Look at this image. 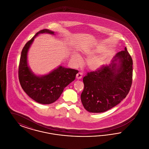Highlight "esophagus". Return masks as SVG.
<instances>
[{"instance_id":"1","label":"esophagus","mask_w":149,"mask_h":149,"mask_svg":"<svg viewBox=\"0 0 149 149\" xmlns=\"http://www.w3.org/2000/svg\"><path fill=\"white\" fill-rule=\"evenodd\" d=\"M82 77H83V74H82L81 72H78V74H77V75H76V78L77 79H81L82 78Z\"/></svg>"}]
</instances>
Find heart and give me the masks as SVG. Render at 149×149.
<instances>
[{
    "instance_id": "obj_1",
    "label": "heart",
    "mask_w": 149,
    "mask_h": 149,
    "mask_svg": "<svg viewBox=\"0 0 149 149\" xmlns=\"http://www.w3.org/2000/svg\"><path fill=\"white\" fill-rule=\"evenodd\" d=\"M99 49H95L86 51L85 54L88 56H92L99 52ZM71 60L76 65L81 63V59L77 54H73L71 55ZM107 55L105 53H101L96 55L91 56L86 61V64L89 68L93 70H96L102 68L106 60Z\"/></svg>"
}]
</instances>
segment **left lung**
Returning <instances> with one entry per match:
<instances>
[{
    "label": "left lung",
    "instance_id": "obj_1",
    "mask_svg": "<svg viewBox=\"0 0 149 149\" xmlns=\"http://www.w3.org/2000/svg\"><path fill=\"white\" fill-rule=\"evenodd\" d=\"M132 65L125 47L116 55L109 66L87 72L80 97L85 109L92 113L104 112L125 98L132 83Z\"/></svg>",
    "mask_w": 149,
    "mask_h": 149
}]
</instances>
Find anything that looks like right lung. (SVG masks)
I'll return each mask as SVG.
<instances>
[{"mask_svg": "<svg viewBox=\"0 0 149 149\" xmlns=\"http://www.w3.org/2000/svg\"><path fill=\"white\" fill-rule=\"evenodd\" d=\"M41 33L54 35V32L47 29L41 30L26 43L22 51L18 78L22 89L31 98L37 103L49 104L58 99L64 88L75 80L79 71L60 66L45 75L34 74L28 65L27 53L35 38Z\"/></svg>", "mask_w": 149, "mask_h": 149, "instance_id": "right-lung-1", "label": "right lung"}]
</instances>
